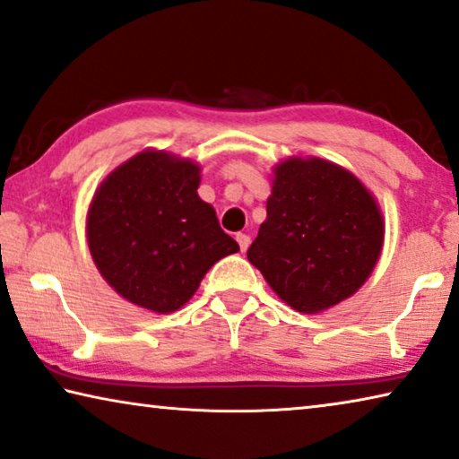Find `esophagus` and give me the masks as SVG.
<instances>
[{
  "instance_id": "34e87169",
  "label": "esophagus",
  "mask_w": 459,
  "mask_h": 459,
  "mask_svg": "<svg viewBox=\"0 0 459 459\" xmlns=\"http://www.w3.org/2000/svg\"><path fill=\"white\" fill-rule=\"evenodd\" d=\"M237 243H238V247H241V251L245 253L247 249H249V245H251V237L247 235V232H238Z\"/></svg>"
}]
</instances>
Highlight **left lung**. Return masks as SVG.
<instances>
[{
	"instance_id": "8db88e82",
	"label": "left lung",
	"mask_w": 459,
	"mask_h": 459,
	"mask_svg": "<svg viewBox=\"0 0 459 459\" xmlns=\"http://www.w3.org/2000/svg\"><path fill=\"white\" fill-rule=\"evenodd\" d=\"M384 216L358 176L318 157L273 165L267 218L247 259L288 307L304 315L337 307L372 275Z\"/></svg>"
}]
</instances>
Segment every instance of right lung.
<instances>
[{
    "mask_svg": "<svg viewBox=\"0 0 459 459\" xmlns=\"http://www.w3.org/2000/svg\"><path fill=\"white\" fill-rule=\"evenodd\" d=\"M200 171L194 159L144 149L93 194L85 218L91 259L134 307L157 315L179 310L208 269L238 251L198 195Z\"/></svg>",
    "mask_w": 459,
    "mask_h": 459,
    "instance_id": "right-lung-1",
    "label": "right lung"
}]
</instances>
